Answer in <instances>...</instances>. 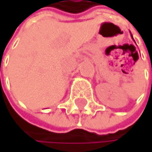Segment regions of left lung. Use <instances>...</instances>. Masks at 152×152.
<instances>
[{"label": "left lung", "mask_w": 152, "mask_h": 152, "mask_svg": "<svg viewBox=\"0 0 152 152\" xmlns=\"http://www.w3.org/2000/svg\"><path fill=\"white\" fill-rule=\"evenodd\" d=\"M131 37H132V35H131ZM132 39H133V37H132Z\"/></svg>", "instance_id": "obj_1"}]
</instances>
